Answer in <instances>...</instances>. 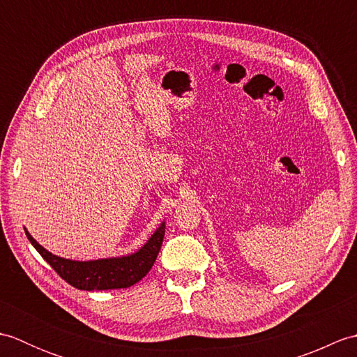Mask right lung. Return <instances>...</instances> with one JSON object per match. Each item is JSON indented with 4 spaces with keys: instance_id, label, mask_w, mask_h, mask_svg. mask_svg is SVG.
Here are the masks:
<instances>
[{
    "instance_id": "right-lung-1",
    "label": "right lung",
    "mask_w": 357,
    "mask_h": 357,
    "mask_svg": "<svg viewBox=\"0 0 357 357\" xmlns=\"http://www.w3.org/2000/svg\"><path fill=\"white\" fill-rule=\"evenodd\" d=\"M165 233V224L162 222L159 229L153 233L147 244L139 252L130 256L112 257V259H98L89 262L70 261L64 257L52 255L43 248L38 242L30 236L26 230L29 241L36 248L45 262L61 276L67 284L78 288V290H113V288H127L147 275L158 257L159 250L162 245Z\"/></svg>"
}]
</instances>
